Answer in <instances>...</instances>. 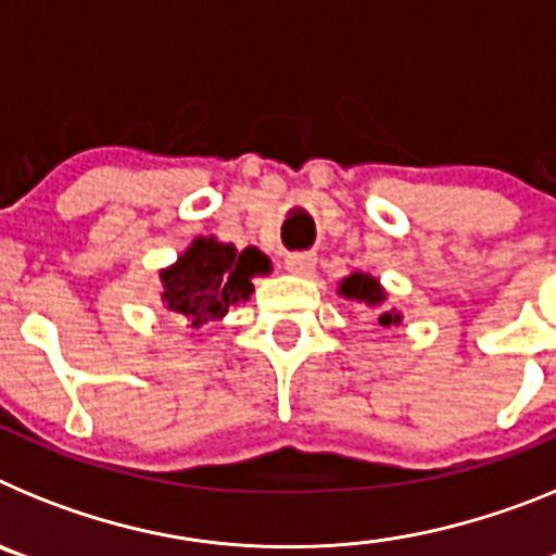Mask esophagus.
Segmentation results:
<instances>
[{
	"label": "esophagus",
	"mask_w": 556,
	"mask_h": 556,
	"mask_svg": "<svg viewBox=\"0 0 556 556\" xmlns=\"http://www.w3.org/2000/svg\"><path fill=\"white\" fill-rule=\"evenodd\" d=\"M314 267H317V258L312 253H289L287 255V269L292 275H314Z\"/></svg>",
	"instance_id": "esophagus-1"
}]
</instances>
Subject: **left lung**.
Segmentation results:
<instances>
[{"label": "left lung", "mask_w": 556, "mask_h": 556, "mask_svg": "<svg viewBox=\"0 0 556 556\" xmlns=\"http://www.w3.org/2000/svg\"><path fill=\"white\" fill-rule=\"evenodd\" d=\"M345 301H356V303H365L367 308H380L381 305L387 303V292L384 287L378 283V278H372L370 273H351L348 278H342L339 281V289H337ZM378 323L381 326H397L401 323V314L395 312V308L381 309L378 314Z\"/></svg>", "instance_id": "8db88e82"}]
</instances>
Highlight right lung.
Wrapping results in <instances>:
<instances>
[{
	"label": "right lung",
	"instance_id": "obj_1",
	"mask_svg": "<svg viewBox=\"0 0 556 556\" xmlns=\"http://www.w3.org/2000/svg\"><path fill=\"white\" fill-rule=\"evenodd\" d=\"M269 273L273 264L258 248L236 250L217 236H198L178 262L161 269V301L191 328H203L250 301L255 275Z\"/></svg>",
	"mask_w": 556,
	"mask_h": 556
}]
</instances>
